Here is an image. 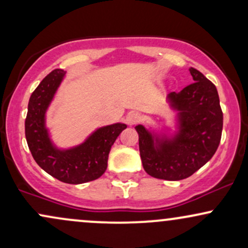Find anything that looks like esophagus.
<instances>
[{
  "label": "esophagus",
  "mask_w": 248,
  "mask_h": 248,
  "mask_svg": "<svg viewBox=\"0 0 248 248\" xmlns=\"http://www.w3.org/2000/svg\"><path fill=\"white\" fill-rule=\"evenodd\" d=\"M140 121H141V115L136 112L129 113L126 118V122L129 124V126H135V124H138Z\"/></svg>",
  "instance_id": "34e87169"
}]
</instances>
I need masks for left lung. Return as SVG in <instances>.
Listing matches in <instances>:
<instances>
[{
  "label": "left lung",
  "mask_w": 248,
  "mask_h": 248,
  "mask_svg": "<svg viewBox=\"0 0 248 248\" xmlns=\"http://www.w3.org/2000/svg\"><path fill=\"white\" fill-rule=\"evenodd\" d=\"M195 82L167 96L177 112L175 134L135 127L142 166L148 175L181 181L201 169L215 155L223 130V112L217 88L198 70L190 67Z\"/></svg>",
  "instance_id": "left-lung-1"
}]
</instances>
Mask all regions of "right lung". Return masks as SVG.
<instances>
[{
    "mask_svg": "<svg viewBox=\"0 0 248 248\" xmlns=\"http://www.w3.org/2000/svg\"><path fill=\"white\" fill-rule=\"evenodd\" d=\"M65 71L53 70L32 92L25 119V138L33 160L44 171L61 182L81 184L94 181L106 171L108 154L127 126L113 124L94 130L82 143L61 149L51 141L45 114L53 100Z\"/></svg>",
    "mask_w": 248,
    "mask_h": 248,
    "instance_id": "1",
    "label": "right lung"
}]
</instances>
